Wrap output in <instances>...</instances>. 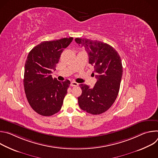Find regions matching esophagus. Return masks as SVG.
Returning <instances> with one entry per match:
<instances>
[{"mask_svg":"<svg viewBox=\"0 0 158 158\" xmlns=\"http://www.w3.org/2000/svg\"><path fill=\"white\" fill-rule=\"evenodd\" d=\"M71 86H78V85H79V84L77 83V82H75V81H73V82H71Z\"/></svg>","mask_w":158,"mask_h":158,"instance_id":"34e87169","label":"esophagus"}]
</instances>
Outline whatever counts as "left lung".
<instances>
[{
    "mask_svg": "<svg viewBox=\"0 0 158 158\" xmlns=\"http://www.w3.org/2000/svg\"><path fill=\"white\" fill-rule=\"evenodd\" d=\"M75 41L87 52L89 63L98 79L92 89L85 84L79 85L82 94L77 98L79 106L89 114H101L111 107L118 95L123 76L121 57L106 43L81 38Z\"/></svg>",
    "mask_w": 158,
    "mask_h": 158,
    "instance_id": "left-lung-1",
    "label": "left lung"
}]
</instances>
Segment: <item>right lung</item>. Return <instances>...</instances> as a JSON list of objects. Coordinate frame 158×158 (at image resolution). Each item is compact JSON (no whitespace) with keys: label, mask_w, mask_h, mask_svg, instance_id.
Instances as JSON below:
<instances>
[{"label":"right lung","mask_w":158,"mask_h":158,"mask_svg":"<svg viewBox=\"0 0 158 158\" xmlns=\"http://www.w3.org/2000/svg\"><path fill=\"white\" fill-rule=\"evenodd\" d=\"M73 37L44 41L29 53L25 64L24 86L27 101L37 113L51 116L62 106L71 82L53 79L61 53L73 41Z\"/></svg>","instance_id":"1"}]
</instances>
